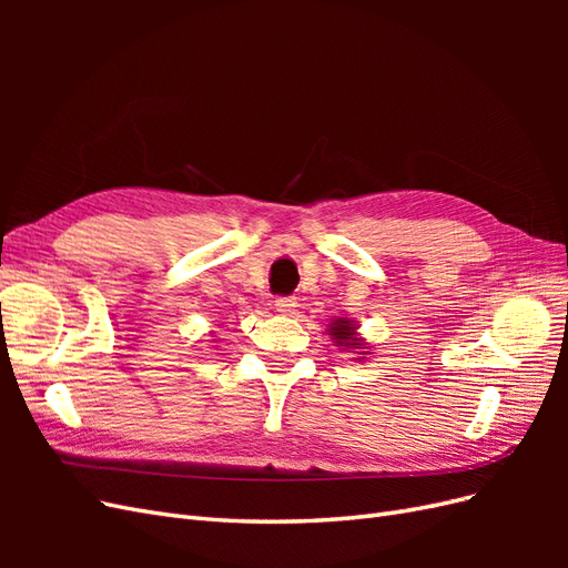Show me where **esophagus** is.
Returning a JSON list of instances; mask_svg holds the SVG:
<instances>
[{
  "instance_id": "esophagus-1",
  "label": "esophagus",
  "mask_w": 568,
  "mask_h": 568,
  "mask_svg": "<svg viewBox=\"0 0 568 568\" xmlns=\"http://www.w3.org/2000/svg\"><path fill=\"white\" fill-rule=\"evenodd\" d=\"M296 305H298V303H296L294 296H277V298H274V307H277V311L284 313V315L294 313Z\"/></svg>"
}]
</instances>
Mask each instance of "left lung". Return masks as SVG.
Returning a JSON list of instances; mask_svg holds the SVG:
<instances>
[{"label":"left lung","mask_w":568,"mask_h":568,"mask_svg":"<svg viewBox=\"0 0 568 568\" xmlns=\"http://www.w3.org/2000/svg\"><path fill=\"white\" fill-rule=\"evenodd\" d=\"M332 334H334L336 343H346V346H357L355 326H351L348 320H336L334 326H332Z\"/></svg>","instance_id":"1"}]
</instances>
